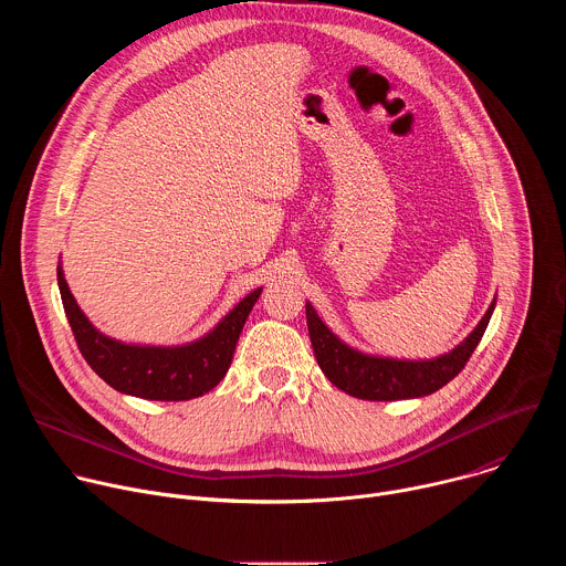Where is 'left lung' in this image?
Returning <instances> with one entry per match:
<instances>
[{"label":"left lung","mask_w":566,"mask_h":566,"mask_svg":"<svg viewBox=\"0 0 566 566\" xmlns=\"http://www.w3.org/2000/svg\"><path fill=\"white\" fill-rule=\"evenodd\" d=\"M497 297L476 327L450 352L437 358H391L360 352L340 340L306 302V327L315 360L325 376L345 394L363 400H402L434 394L450 382L476 349L486 332Z\"/></svg>","instance_id":"8db88e82"}]
</instances>
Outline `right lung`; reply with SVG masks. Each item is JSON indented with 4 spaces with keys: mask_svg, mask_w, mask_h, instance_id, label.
I'll return each instance as SVG.
<instances>
[{
    "mask_svg": "<svg viewBox=\"0 0 566 566\" xmlns=\"http://www.w3.org/2000/svg\"><path fill=\"white\" fill-rule=\"evenodd\" d=\"M57 289L64 313L90 367L116 391L147 400H190L203 396L226 376L247 317L262 286L239 300L217 325L184 345H136L105 336L77 306L57 262Z\"/></svg>",
    "mask_w": 566,
    "mask_h": 566,
    "instance_id": "right-lung-1",
    "label": "right lung"
}]
</instances>
